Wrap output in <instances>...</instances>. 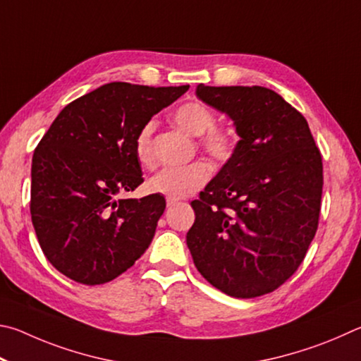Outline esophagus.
Instances as JSON below:
<instances>
[{
  "label": "esophagus",
  "instance_id": "34e87169",
  "mask_svg": "<svg viewBox=\"0 0 361 361\" xmlns=\"http://www.w3.org/2000/svg\"><path fill=\"white\" fill-rule=\"evenodd\" d=\"M176 203H179V198H171V197L166 198V204L168 206H174Z\"/></svg>",
  "mask_w": 361,
  "mask_h": 361
}]
</instances>
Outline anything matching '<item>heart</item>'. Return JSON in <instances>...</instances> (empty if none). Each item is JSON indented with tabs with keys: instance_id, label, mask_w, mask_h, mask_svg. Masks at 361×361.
Listing matches in <instances>:
<instances>
[{
	"instance_id": "b5f03b06",
	"label": "heart",
	"mask_w": 361,
	"mask_h": 361,
	"mask_svg": "<svg viewBox=\"0 0 361 361\" xmlns=\"http://www.w3.org/2000/svg\"><path fill=\"white\" fill-rule=\"evenodd\" d=\"M173 120L182 130L193 136H200V145L207 155L220 163L230 161L239 147L238 133L228 126L216 125L217 117L209 106L201 101H187L173 111ZM155 120L149 118L139 126L135 135V154L137 161L145 168L155 163L154 133ZM211 177V166L204 161H195L185 166H168L152 176L147 185L154 193L171 198H182L192 195Z\"/></svg>"
}]
</instances>
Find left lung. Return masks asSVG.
<instances>
[{
  "mask_svg": "<svg viewBox=\"0 0 361 361\" xmlns=\"http://www.w3.org/2000/svg\"><path fill=\"white\" fill-rule=\"evenodd\" d=\"M197 94L228 114L241 141L190 203L187 245L211 286L257 298L279 288L305 260L319 226L322 154L302 114L269 88L200 84Z\"/></svg>",
  "mask_w": 361,
  "mask_h": 361,
  "instance_id": "obj_1",
  "label": "left lung"
}]
</instances>
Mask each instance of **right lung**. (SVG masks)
I'll use <instances>...</instances> for the list:
<instances>
[{"instance_id": "add662e5", "label": "right lung", "mask_w": 361, "mask_h": 361, "mask_svg": "<svg viewBox=\"0 0 361 361\" xmlns=\"http://www.w3.org/2000/svg\"><path fill=\"white\" fill-rule=\"evenodd\" d=\"M188 85L111 82L63 109L37 144L30 212L47 260L84 286L111 282L149 247L161 195L117 200L144 182L135 135Z\"/></svg>"}]
</instances>
